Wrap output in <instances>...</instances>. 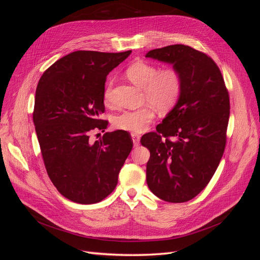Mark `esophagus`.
I'll return each instance as SVG.
<instances>
[{
    "mask_svg": "<svg viewBox=\"0 0 260 260\" xmlns=\"http://www.w3.org/2000/svg\"><path fill=\"white\" fill-rule=\"evenodd\" d=\"M131 137H132V141H133V144L136 146H138L140 144V135L138 133H131Z\"/></svg>",
    "mask_w": 260,
    "mask_h": 260,
    "instance_id": "34e87169",
    "label": "esophagus"
}]
</instances>
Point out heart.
Masks as SVG:
<instances>
[{"label": "heart", "instance_id": "1", "mask_svg": "<svg viewBox=\"0 0 260 260\" xmlns=\"http://www.w3.org/2000/svg\"><path fill=\"white\" fill-rule=\"evenodd\" d=\"M125 75L136 85L143 89L144 101L153 105L161 113H167L179 102L183 91V79L175 67L159 69L156 65L146 61H136L125 69ZM113 78H109L104 91L106 103L112 102ZM155 117L151 105H144L138 109L121 111L113 118L114 127L130 131L141 132Z\"/></svg>", "mask_w": 260, "mask_h": 260}]
</instances>
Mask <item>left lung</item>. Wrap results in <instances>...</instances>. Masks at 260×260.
<instances>
[{
  "mask_svg": "<svg viewBox=\"0 0 260 260\" xmlns=\"http://www.w3.org/2000/svg\"><path fill=\"white\" fill-rule=\"evenodd\" d=\"M146 57L169 62L183 79L174 109L141 138L149 149L146 182L169 203L194 199L209 183L223 155L230 116L229 92L216 62L183 44L149 51Z\"/></svg>",
  "mask_w": 260,
  "mask_h": 260,
  "instance_id": "1",
  "label": "left lung"
}]
</instances>
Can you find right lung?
<instances>
[{"mask_svg":"<svg viewBox=\"0 0 260 260\" xmlns=\"http://www.w3.org/2000/svg\"><path fill=\"white\" fill-rule=\"evenodd\" d=\"M131 51H76L55 61L39 80L34 123L46 172L57 191L78 204L103 201L117 185L133 142L127 131L106 132L94 143L90 133L104 132L107 75Z\"/></svg>","mask_w":260,"mask_h":260,"instance_id":"right-lung-1","label":"right lung"}]
</instances>
